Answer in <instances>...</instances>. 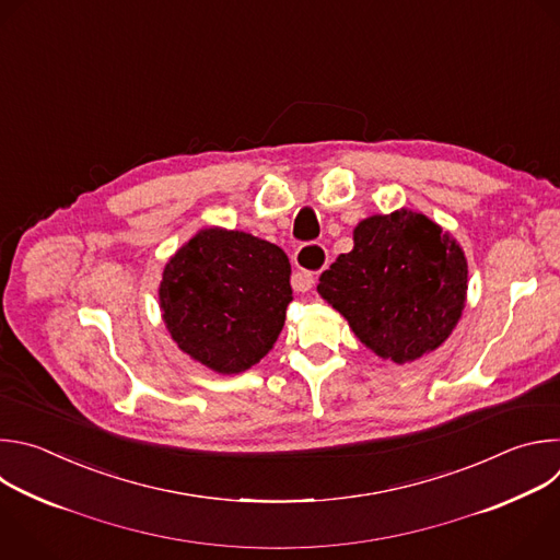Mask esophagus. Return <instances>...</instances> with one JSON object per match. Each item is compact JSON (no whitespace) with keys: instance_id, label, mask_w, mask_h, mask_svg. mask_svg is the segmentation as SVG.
Instances as JSON below:
<instances>
[{"instance_id":"obj_1","label":"esophagus","mask_w":560,"mask_h":560,"mask_svg":"<svg viewBox=\"0 0 560 560\" xmlns=\"http://www.w3.org/2000/svg\"><path fill=\"white\" fill-rule=\"evenodd\" d=\"M293 262L298 267V273L291 278V284L295 291H308L315 282V276L326 267L328 254L319 243H306L298 247Z\"/></svg>"}]
</instances>
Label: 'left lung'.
<instances>
[{"mask_svg": "<svg viewBox=\"0 0 560 560\" xmlns=\"http://www.w3.org/2000/svg\"><path fill=\"white\" fill-rule=\"evenodd\" d=\"M353 241V252L340 254L319 276V295L384 360L406 364L434 351L466 302L462 247L408 209L362 220Z\"/></svg>", "mask_w": 560, "mask_h": 560, "instance_id": "left-lung-1", "label": "left lung"}]
</instances>
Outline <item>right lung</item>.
Masks as SVG:
<instances>
[{"label":"right lung","mask_w":560,"mask_h":560,"mask_svg":"<svg viewBox=\"0 0 560 560\" xmlns=\"http://www.w3.org/2000/svg\"><path fill=\"white\" fill-rule=\"evenodd\" d=\"M287 254L243 232L205 230L167 262L161 306L174 342L218 373L258 364L291 302Z\"/></svg>","instance_id":"right-lung-1"}]
</instances>
